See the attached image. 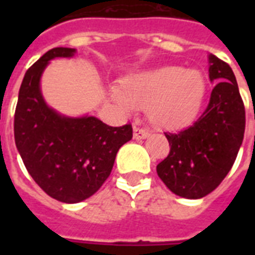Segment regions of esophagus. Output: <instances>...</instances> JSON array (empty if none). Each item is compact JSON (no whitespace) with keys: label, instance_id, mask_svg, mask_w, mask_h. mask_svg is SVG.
Segmentation results:
<instances>
[{"label":"esophagus","instance_id":"1","mask_svg":"<svg viewBox=\"0 0 255 255\" xmlns=\"http://www.w3.org/2000/svg\"><path fill=\"white\" fill-rule=\"evenodd\" d=\"M148 135H149V129H148V128H133V137H135V139H145V137H148Z\"/></svg>","mask_w":255,"mask_h":255}]
</instances>
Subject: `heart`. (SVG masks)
Masks as SVG:
<instances>
[{
    "label": "heart",
    "instance_id": "obj_1",
    "mask_svg": "<svg viewBox=\"0 0 255 255\" xmlns=\"http://www.w3.org/2000/svg\"><path fill=\"white\" fill-rule=\"evenodd\" d=\"M206 88L201 71L168 66L132 77L124 85V94L114 90V98L126 111H131L133 104L148 107L156 124L180 127L196 118Z\"/></svg>",
    "mask_w": 255,
    "mask_h": 255
}]
</instances>
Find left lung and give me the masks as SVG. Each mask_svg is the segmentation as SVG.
Segmentation results:
<instances>
[{"label":"left lung","mask_w":255,"mask_h":255,"mask_svg":"<svg viewBox=\"0 0 255 255\" xmlns=\"http://www.w3.org/2000/svg\"><path fill=\"white\" fill-rule=\"evenodd\" d=\"M209 78L218 83L205 111L189 127L165 132L170 151L156 167L161 181L180 197L213 192L233 167L244 140L245 106L233 70L210 54Z\"/></svg>","instance_id":"8db88e82"}]
</instances>
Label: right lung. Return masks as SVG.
I'll use <instances>...</instances> for the list:
<instances>
[{"mask_svg":"<svg viewBox=\"0 0 255 255\" xmlns=\"http://www.w3.org/2000/svg\"><path fill=\"white\" fill-rule=\"evenodd\" d=\"M55 47L27 71L14 114V140L26 169L45 193L66 204L95 193L111 173L119 148L132 139V126L111 127L94 116L66 118L47 107L39 81L49 61L73 57Z\"/></svg>","mask_w":255,"mask_h":255,"instance_id":"obj_1","label":"right lung"}]
</instances>
